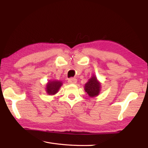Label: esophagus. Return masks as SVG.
Masks as SVG:
<instances>
[{
    "label": "esophagus",
    "mask_w": 148,
    "mask_h": 148,
    "mask_svg": "<svg viewBox=\"0 0 148 148\" xmlns=\"http://www.w3.org/2000/svg\"><path fill=\"white\" fill-rule=\"evenodd\" d=\"M77 82V79L76 78H73V77H71L70 79H68V83L69 84H75Z\"/></svg>",
    "instance_id": "34e87169"
}]
</instances>
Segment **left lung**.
I'll list each match as a JSON object with an SVG mask.
<instances>
[{"label":"left lung","instance_id":"1","mask_svg":"<svg viewBox=\"0 0 148 148\" xmlns=\"http://www.w3.org/2000/svg\"><path fill=\"white\" fill-rule=\"evenodd\" d=\"M84 90L90 97H95L99 95L100 90V84L95 76H92L88 83L85 84Z\"/></svg>","mask_w":148,"mask_h":148}]
</instances>
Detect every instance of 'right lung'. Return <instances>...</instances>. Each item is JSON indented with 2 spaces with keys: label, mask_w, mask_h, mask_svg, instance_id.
<instances>
[{
  "label": "right lung",
  "mask_w": 148,
  "mask_h": 148,
  "mask_svg": "<svg viewBox=\"0 0 148 148\" xmlns=\"http://www.w3.org/2000/svg\"><path fill=\"white\" fill-rule=\"evenodd\" d=\"M62 82L58 81H49L46 85V91L49 95H55L62 86Z\"/></svg>",
  "instance_id": "obj_1"
}]
</instances>
